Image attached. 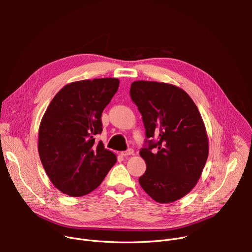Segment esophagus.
Masks as SVG:
<instances>
[{
	"instance_id": "esophagus-1",
	"label": "esophagus",
	"mask_w": 252,
	"mask_h": 252,
	"mask_svg": "<svg viewBox=\"0 0 252 252\" xmlns=\"http://www.w3.org/2000/svg\"><path fill=\"white\" fill-rule=\"evenodd\" d=\"M134 154V150L133 149H127L126 151H123L122 152V155L125 156V157H127L129 155H133Z\"/></svg>"
}]
</instances>
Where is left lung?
<instances>
[{
  "mask_svg": "<svg viewBox=\"0 0 252 252\" xmlns=\"http://www.w3.org/2000/svg\"><path fill=\"white\" fill-rule=\"evenodd\" d=\"M129 94L142 114L148 145L140 150L147 167L139 178L141 187L156 202L179 200L196 186L207 160L200 112L186 92L170 84L137 81Z\"/></svg>",
  "mask_w": 252,
  "mask_h": 252,
  "instance_id": "1",
  "label": "left lung"
}]
</instances>
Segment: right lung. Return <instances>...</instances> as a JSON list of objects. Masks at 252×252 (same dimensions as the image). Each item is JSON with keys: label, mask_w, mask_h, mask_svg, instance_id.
Here are the masks:
<instances>
[{"label": "right lung", "mask_w": 252, "mask_h": 252, "mask_svg": "<svg viewBox=\"0 0 252 252\" xmlns=\"http://www.w3.org/2000/svg\"><path fill=\"white\" fill-rule=\"evenodd\" d=\"M117 78H94L64 86L38 128V154L50 181L62 193L79 197L94 191L116 162V155L95 142L101 115L118 90Z\"/></svg>", "instance_id": "add662e5"}]
</instances>
